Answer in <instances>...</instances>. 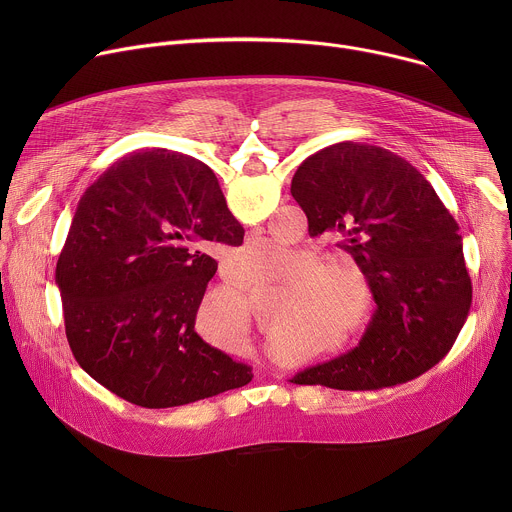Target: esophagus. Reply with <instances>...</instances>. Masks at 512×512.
<instances>
[{
	"instance_id": "1",
	"label": "esophagus",
	"mask_w": 512,
	"mask_h": 512,
	"mask_svg": "<svg viewBox=\"0 0 512 512\" xmlns=\"http://www.w3.org/2000/svg\"><path fill=\"white\" fill-rule=\"evenodd\" d=\"M298 259H302V255H300V257H298Z\"/></svg>"
}]
</instances>
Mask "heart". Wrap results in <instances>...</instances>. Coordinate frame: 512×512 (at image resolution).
Returning <instances> with one entry per match:
<instances>
[{"label":"heart","instance_id":"heart-1","mask_svg":"<svg viewBox=\"0 0 512 512\" xmlns=\"http://www.w3.org/2000/svg\"><path fill=\"white\" fill-rule=\"evenodd\" d=\"M296 265V251L273 239H259L243 245L235 255V271L245 283H269L287 277ZM356 263L346 255H328L320 259L316 253H304L294 279L277 298L271 312V330L279 338L296 334H314L326 312L346 302V283L354 281ZM200 316L221 334L227 348L243 346L251 340V310L247 300L237 291L214 289L204 298ZM360 320V316H358Z\"/></svg>","mask_w":512,"mask_h":512}]
</instances>
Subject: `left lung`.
<instances>
[{
	"mask_svg": "<svg viewBox=\"0 0 512 512\" xmlns=\"http://www.w3.org/2000/svg\"><path fill=\"white\" fill-rule=\"evenodd\" d=\"M291 196L310 235L342 237L377 304L356 348L291 383L377 391L435 367L468 318L472 281L460 229L423 174L377 145L342 141L302 162Z\"/></svg>",
	"mask_w": 512,
	"mask_h": 512,
	"instance_id": "obj_1",
	"label": "left lung"
}]
</instances>
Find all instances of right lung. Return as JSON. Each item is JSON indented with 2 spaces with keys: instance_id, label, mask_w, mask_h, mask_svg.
I'll return each instance as SVG.
<instances>
[{
  "instance_id": "obj_1",
  "label": "right lung",
  "mask_w": 512,
  "mask_h": 512,
  "mask_svg": "<svg viewBox=\"0 0 512 512\" xmlns=\"http://www.w3.org/2000/svg\"><path fill=\"white\" fill-rule=\"evenodd\" d=\"M243 227L212 170L184 154H131L77 204L56 265L64 328L81 369L117 397L166 409L247 385L251 367L206 344L194 320Z\"/></svg>"
}]
</instances>
